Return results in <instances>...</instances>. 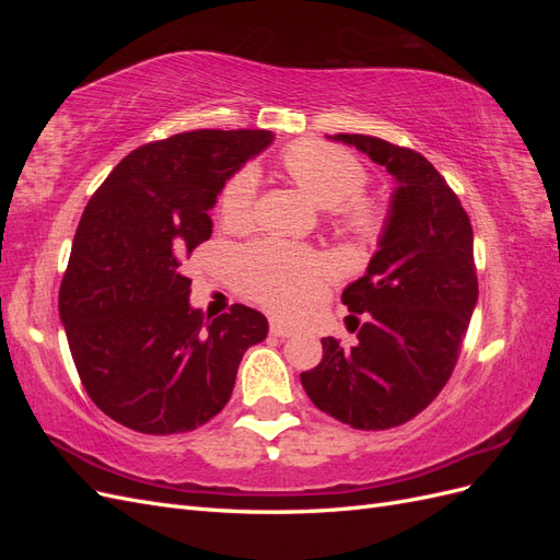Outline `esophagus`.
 I'll list each match as a JSON object with an SVG mask.
<instances>
[{
    "label": "esophagus",
    "mask_w": 560,
    "mask_h": 560,
    "mask_svg": "<svg viewBox=\"0 0 560 560\" xmlns=\"http://www.w3.org/2000/svg\"><path fill=\"white\" fill-rule=\"evenodd\" d=\"M270 334L280 338H290L294 336V329L290 325H284V322H270Z\"/></svg>",
    "instance_id": "34e87169"
}]
</instances>
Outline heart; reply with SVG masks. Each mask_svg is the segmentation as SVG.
Here are the masks:
<instances>
[{"label":"heart","mask_w":560,"mask_h":560,"mask_svg":"<svg viewBox=\"0 0 560 560\" xmlns=\"http://www.w3.org/2000/svg\"><path fill=\"white\" fill-rule=\"evenodd\" d=\"M280 171L315 208L327 210L338 231L358 241H374L383 231L385 210L378 200L360 194L366 167L350 151L325 142L303 140L280 156ZM257 202V175L241 171L222 194V214L229 224H247ZM243 290L278 313H299L315 296L325 264L308 252L278 243H259L238 259Z\"/></svg>","instance_id":"obj_1"}]
</instances>
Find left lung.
<instances>
[{"instance_id": "left-lung-1", "label": "left lung", "mask_w": 560, "mask_h": 560, "mask_svg": "<svg viewBox=\"0 0 560 560\" xmlns=\"http://www.w3.org/2000/svg\"><path fill=\"white\" fill-rule=\"evenodd\" d=\"M329 140L362 151L397 186L366 273L341 296L364 317L358 343L346 350L322 338V362L303 371L301 385L346 425L387 430L416 418L453 374L479 299L474 233L460 200L418 151L371 135Z\"/></svg>"}]
</instances>
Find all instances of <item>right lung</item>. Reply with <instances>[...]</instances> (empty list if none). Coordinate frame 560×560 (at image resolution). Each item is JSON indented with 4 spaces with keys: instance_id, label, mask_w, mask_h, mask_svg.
<instances>
[{
    "instance_id": "1",
    "label": "right lung",
    "mask_w": 560,
    "mask_h": 560,
    "mask_svg": "<svg viewBox=\"0 0 560 560\" xmlns=\"http://www.w3.org/2000/svg\"><path fill=\"white\" fill-rule=\"evenodd\" d=\"M270 130H191L118 163L79 222L58 311L79 378L103 413L142 434L196 430L224 409L268 319L235 303L194 308L182 259L212 235L210 210Z\"/></svg>"
}]
</instances>
